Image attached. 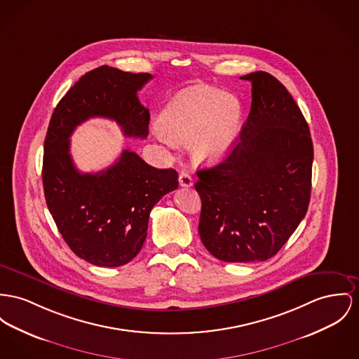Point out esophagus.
<instances>
[{
  "mask_svg": "<svg viewBox=\"0 0 359 359\" xmlns=\"http://www.w3.org/2000/svg\"><path fill=\"white\" fill-rule=\"evenodd\" d=\"M178 181H180V185L182 188H191V185H193V178H191L188 172H181Z\"/></svg>",
  "mask_w": 359,
  "mask_h": 359,
  "instance_id": "esophagus-1",
  "label": "esophagus"
}]
</instances>
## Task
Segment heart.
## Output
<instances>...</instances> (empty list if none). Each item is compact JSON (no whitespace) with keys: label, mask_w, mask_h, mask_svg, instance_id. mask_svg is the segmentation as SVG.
Masks as SVG:
<instances>
[{"label":"heart","mask_w":359,"mask_h":359,"mask_svg":"<svg viewBox=\"0 0 359 359\" xmlns=\"http://www.w3.org/2000/svg\"><path fill=\"white\" fill-rule=\"evenodd\" d=\"M239 110L236 97L211 88H194L175 96L155 129L159 142L168 147L191 142L198 162H216L231 149L238 133Z\"/></svg>","instance_id":"1"}]
</instances>
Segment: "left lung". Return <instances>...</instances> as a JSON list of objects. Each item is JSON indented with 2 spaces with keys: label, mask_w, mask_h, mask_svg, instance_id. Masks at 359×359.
<instances>
[{
  "label": "left lung",
  "mask_w": 359,
  "mask_h": 359,
  "mask_svg": "<svg viewBox=\"0 0 359 359\" xmlns=\"http://www.w3.org/2000/svg\"><path fill=\"white\" fill-rule=\"evenodd\" d=\"M252 83V106L229 156L197 171L201 198L198 234L227 263L273 257L306 215L313 143L308 122L272 74L242 76Z\"/></svg>",
  "instance_id": "left-lung-1"
}]
</instances>
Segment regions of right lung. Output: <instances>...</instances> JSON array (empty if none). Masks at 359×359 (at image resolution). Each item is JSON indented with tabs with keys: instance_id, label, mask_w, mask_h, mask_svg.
Wrapping results in <instances>:
<instances>
[{
	"instance_id": "obj_1",
	"label": "right lung",
	"mask_w": 359,
	"mask_h": 359,
	"mask_svg": "<svg viewBox=\"0 0 359 359\" xmlns=\"http://www.w3.org/2000/svg\"><path fill=\"white\" fill-rule=\"evenodd\" d=\"M149 73L99 67L86 73L58 102L48 123L43 156V189L58 231L80 259L96 266H120L143 248L149 212L178 188V172L145 163L123 149L100 172H80L73 165L71 135L93 117L114 120L128 137L145 139L149 111L137 91Z\"/></svg>"
}]
</instances>
